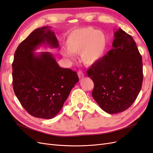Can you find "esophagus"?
Instances as JSON below:
<instances>
[{"label": "esophagus", "mask_w": 153, "mask_h": 153, "mask_svg": "<svg viewBox=\"0 0 153 153\" xmlns=\"http://www.w3.org/2000/svg\"><path fill=\"white\" fill-rule=\"evenodd\" d=\"M78 77H79L80 78H82L84 76V74L83 73V72L82 71H79L78 72Z\"/></svg>", "instance_id": "esophagus-1"}]
</instances>
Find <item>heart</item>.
<instances>
[{"label": "heart", "mask_w": 153, "mask_h": 153, "mask_svg": "<svg viewBox=\"0 0 153 153\" xmlns=\"http://www.w3.org/2000/svg\"><path fill=\"white\" fill-rule=\"evenodd\" d=\"M107 36L103 31L92 27L73 31L67 39V47L69 52L80 54L82 61L87 65L96 63L103 57L107 47ZM65 56L71 55L68 51H63Z\"/></svg>", "instance_id": "b5f03b06"}]
</instances>
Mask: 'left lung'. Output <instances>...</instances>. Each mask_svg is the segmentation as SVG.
Returning a JSON list of instances; mask_svg holds the SVG:
<instances>
[{
	"label": "left lung",
	"mask_w": 153,
	"mask_h": 153,
	"mask_svg": "<svg viewBox=\"0 0 153 153\" xmlns=\"http://www.w3.org/2000/svg\"><path fill=\"white\" fill-rule=\"evenodd\" d=\"M114 38L113 48L87 72L94 84L92 97L110 114L127 110L143 82L142 59L135 41L121 29L115 32Z\"/></svg>",
	"instance_id": "1"
}]
</instances>
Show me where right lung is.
I'll list each match as a JSON object with an SVG mask.
<instances>
[{
    "label": "right lung",
    "instance_id": "1",
    "mask_svg": "<svg viewBox=\"0 0 153 153\" xmlns=\"http://www.w3.org/2000/svg\"><path fill=\"white\" fill-rule=\"evenodd\" d=\"M42 44L59 47L55 33L48 27L36 29L18 46L12 64L13 87L30 115L50 119L62 109L79 78L75 71L59 67L51 53H34Z\"/></svg>",
    "mask_w": 153,
    "mask_h": 153
}]
</instances>
